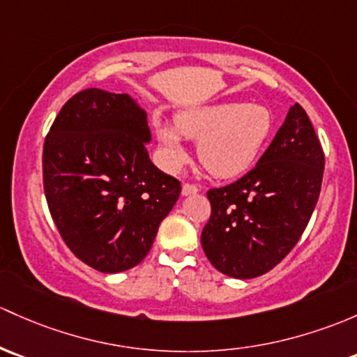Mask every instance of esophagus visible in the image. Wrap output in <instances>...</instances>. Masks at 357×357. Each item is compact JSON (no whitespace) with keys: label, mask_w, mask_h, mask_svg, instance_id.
Returning a JSON list of instances; mask_svg holds the SVG:
<instances>
[{"label":"esophagus","mask_w":357,"mask_h":357,"mask_svg":"<svg viewBox=\"0 0 357 357\" xmlns=\"http://www.w3.org/2000/svg\"><path fill=\"white\" fill-rule=\"evenodd\" d=\"M198 193V188L195 185H190V183H185L181 188V195L183 197H188V195H195Z\"/></svg>","instance_id":"34e87169"}]
</instances>
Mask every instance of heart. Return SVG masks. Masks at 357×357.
Here are the masks:
<instances>
[{
    "label": "heart",
    "instance_id": "1",
    "mask_svg": "<svg viewBox=\"0 0 357 357\" xmlns=\"http://www.w3.org/2000/svg\"><path fill=\"white\" fill-rule=\"evenodd\" d=\"M273 119L258 104L222 102L190 107L179 112L174 125L159 121L155 135L162 149L164 164L178 171L185 164L183 139L197 142V157L213 178H234L255 164L272 133Z\"/></svg>",
    "mask_w": 357,
    "mask_h": 357
}]
</instances>
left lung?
I'll list each match as a JSON object with an SVG mask.
<instances>
[{
  "label": "left lung",
  "instance_id": "1",
  "mask_svg": "<svg viewBox=\"0 0 357 357\" xmlns=\"http://www.w3.org/2000/svg\"><path fill=\"white\" fill-rule=\"evenodd\" d=\"M324 166L320 140L296 102L257 166L207 193L212 213L202 248L210 264L234 279L260 277L280 264L310 222Z\"/></svg>",
  "mask_w": 357,
  "mask_h": 357
}]
</instances>
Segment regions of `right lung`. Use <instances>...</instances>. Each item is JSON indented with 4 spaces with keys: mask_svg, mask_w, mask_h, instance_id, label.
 Wrapping results in <instances>:
<instances>
[{
    "mask_svg": "<svg viewBox=\"0 0 357 357\" xmlns=\"http://www.w3.org/2000/svg\"><path fill=\"white\" fill-rule=\"evenodd\" d=\"M147 111L128 96L87 89L63 106L44 142L47 207L63 241L89 267L140 264L181 193L150 160Z\"/></svg>",
    "mask_w": 357,
    "mask_h": 357,
    "instance_id": "1",
    "label": "right lung"
}]
</instances>
